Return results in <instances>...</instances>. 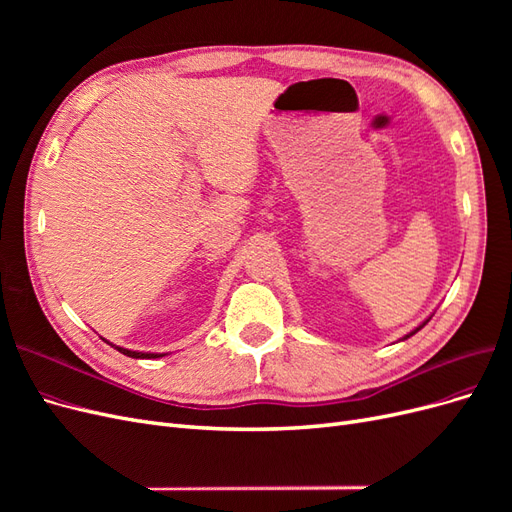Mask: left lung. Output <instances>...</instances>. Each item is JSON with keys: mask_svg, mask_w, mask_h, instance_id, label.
Returning a JSON list of instances; mask_svg holds the SVG:
<instances>
[{"mask_svg": "<svg viewBox=\"0 0 512 512\" xmlns=\"http://www.w3.org/2000/svg\"><path fill=\"white\" fill-rule=\"evenodd\" d=\"M429 318H431V316H429ZM429 318H427V320H423V322H421V324H418V327H416V329H412V331H410V333H408V335H404V337H401V339H399V342H404V339H408V337H412V335H414V333H418V331H421V329H423V327H425V324H427V322H429Z\"/></svg>", "mask_w": 512, "mask_h": 512, "instance_id": "obj_1", "label": "left lung"}]
</instances>
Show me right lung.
<instances>
[{
	"label": "right lung",
	"instance_id": "add662e5",
	"mask_svg": "<svg viewBox=\"0 0 512 512\" xmlns=\"http://www.w3.org/2000/svg\"><path fill=\"white\" fill-rule=\"evenodd\" d=\"M104 339V337H102ZM106 342V339H104ZM106 344H111V342H106ZM115 350H119L121 354H126V356H132V359H160V356H164V354H160V352H138V350H128V348H121V346H115V344H111Z\"/></svg>",
	"mask_w": 512,
	"mask_h": 512
}]
</instances>
